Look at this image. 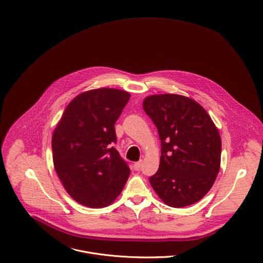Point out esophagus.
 I'll list each match as a JSON object with an SVG mask.
<instances>
[{"instance_id": "1", "label": "esophagus", "mask_w": 263, "mask_h": 263, "mask_svg": "<svg viewBox=\"0 0 263 263\" xmlns=\"http://www.w3.org/2000/svg\"><path fill=\"white\" fill-rule=\"evenodd\" d=\"M141 167H142V160L135 163V169H136V170H140Z\"/></svg>"}]
</instances>
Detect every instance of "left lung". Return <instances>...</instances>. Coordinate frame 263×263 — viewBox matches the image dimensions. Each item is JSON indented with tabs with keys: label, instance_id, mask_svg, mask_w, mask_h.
Instances as JSON below:
<instances>
[{
	"label": "left lung",
	"instance_id": "1",
	"mask_svg": "<svg viewBox=\"0 0 263 263\" xmlns=\"http://www.w3.org/2000/svg\"><path fill=\"white\" fill-rule=\"evenodd\" d=\"M143 106L161 141L160 166L149 178L152 187L172 208L198 201L213 186L221 164L222 142L212 118L181 95H152Z\"/></svg>",
	"mask_w": 263,
	"mask_h": 263
}]
</instances>
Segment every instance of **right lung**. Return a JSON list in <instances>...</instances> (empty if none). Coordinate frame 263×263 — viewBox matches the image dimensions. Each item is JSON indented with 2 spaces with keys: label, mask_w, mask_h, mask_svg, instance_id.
<instances>
[{
  "label": "right lung",
  "mask_w": 263,
  "mask_h": 263,
  "mask_svg": "<svg viewBox=\"0 0 263 263\" xmlns=\"http://www.w3.org/2000/svg\"><path fill=\"white\" fill-rule=\"evenodd\" d=\"M129 97L110 88L84 92L67 106L53 132L55 172L67 192L83 205L110 204L127 181L130 170L114 147V124Z\"/></svg>",
  "instance_id": "add662e5"
}]
</instances>
